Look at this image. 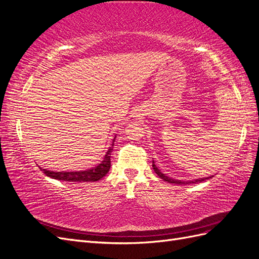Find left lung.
Segmentation results:
<instances>
[{"label": "left lung", "instance_id": "8db88e82", "mask_svg": "<svg viewBox=\"0 0 259 259\" xmlns=\"http://www.w3.org/2000/svg\"><path fill=\"white\" fill-rule=\"evenodd\" d=\"M152 167L155 171V174H158V176L160 178H162L163 180H165V182L169 183V184H177V185H189V184H197V183H200V182H203V180H206V179H209L211 177H214V175H210L208 177H204V178H197V179H192V180H179V179H174L171 177H168L166 176L165 174H163L162 171L156 167V165L154 164V161L152 160Z\"/></svg>", "mask_w": 259, "mask_h": 259}]
</instances>
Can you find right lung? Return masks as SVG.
<instances>
[{"instance_id": "right-lung-1", "label": "right lung", "mask_w": 259, "mask_h": 259, "mask_svg": "<svg viewBox=\"0 0 259 259\" xmlns=\"http://www.w3.org/2000/svg\"><path fill=\"white\" fill-rule=\"evenodd\" d=\"M115 137L112 140L111 147H109L106 155L104 156V160L95 167H92L85 170H77V171H54V170H48L46 168H42V167L40 168L43 170V173L46 176L57 179V180H62V182H80V183L97 182V180L106 176L109 169H110V166H111L110 156L113 150Z\"/></svg>"}]
</instances>
